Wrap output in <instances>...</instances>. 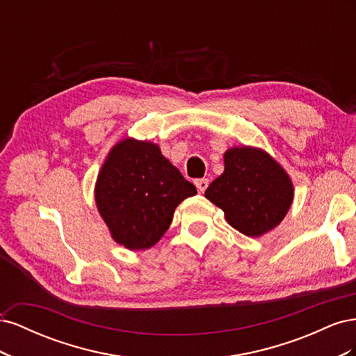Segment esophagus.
<instances>
[{
  "mask_svg": "<svg viewBox=\"0 0 356 356\" xmlns=\"http://www.w3.org/2000/svg\"><path fill=\"white\" fill-rule=\"evenodd\" d=\"M195 184H196L197 190H199L200 193H203L204 190L208 188V186H209V181H208L207 178H200V179H196V181H195Z\"/></svg>",
  "mask_w": 356,
  "mask_h": 356,
  "instance_id": "1",
  "label": "esophagus"
}]
</instances>
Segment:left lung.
Listing matches in <instances>:
<instances>
[{"mask_svg":"<svg viewBox=\"0 0 356 356\" xmlns=\"http://www.w3.org/2000/svg\"><path fill=\"white\" fill-rule=\"evenodd\" d=\"M204 197L224 211L232 227L258 238L284 220L294 190L286 172L263 149L236 147L225 152L222 175Z\"/></svg>","mask_w":356,"mask_h":356,"instance_id":"1","label":"left lung"}]
</instances>
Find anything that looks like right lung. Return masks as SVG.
I'll return each mask as SVG.
<instances>
[{"label":"right lung","instance_id":"add662e5","mask_svg":"<svg viewBox=\"0 0 356 356\" xmlns=\"http://www.w3.org/2000/svg\"><path fill=\"white\" fill-rule=\"evenodd\" d=\"M196 193L156 144L129 138L106 157L95 199L113 239L139 251L160 241L175 208Z\"/></svg>","mask_w":356,"mask_h":356}]
</instances>
